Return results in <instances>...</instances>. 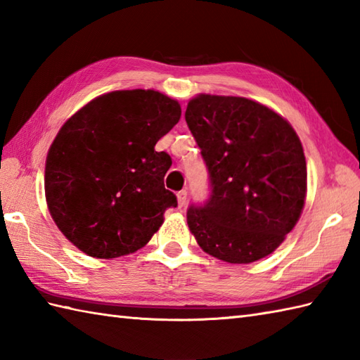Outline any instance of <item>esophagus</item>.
I'll return each instance as SVG.
<instances>
[{
	"label": "esophagus",
	"instance_id": "1",
	"mask_svg": "<svg viewBox=\"0 0 360 360\" xmlns=\"http://www.w3.org/2000/svg\"><path fill=\"white\" fill-rule=\"evenodd\" d=\"M176 198H178L179 207H184L186 202H187V192H186V190H181V192L176 193Z\"/></svg>",
	"mask_w": 360,
	"mask_h": 360
}]
</instances>
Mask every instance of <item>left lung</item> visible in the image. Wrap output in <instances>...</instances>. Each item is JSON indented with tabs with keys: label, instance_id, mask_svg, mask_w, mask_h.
<instances>
[{
	"label": "left lung",
	"instance_id": "8db88e82",
	"mask_svg": "<svg viewBox=\"0 0 360 360\" xmlns=\"http://www.w3.org/2000/svg\"><path fill=\"white\" fill-rule=\"evenodd\" d=\"M186 122L210 174L212 193L190 205V232L209 255L249 264L285 241L307 200V159L289 122L246 97L198 94Z\"/></svg>",
	"mask_w": 360,
	"mask_h": 360
}]
</instances>
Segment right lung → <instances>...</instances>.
<instances>
[{"label": "right lung", "mask_w": 360, "mask_h": 360, "mask_svg": "<svg viewBox=\"0 0 360 360\" xmlns=\"http://www.w3.org/2000/svg\"><path fill=\"white\" fill-rule=\"evenodd\" d=\"M178 101L155 89L96 97L60 128L44 168L53 223L83 254L117 258L139 250L164 223L176 196L172 165L156 142L178 124Z\"/></svg>", "instance_id": "1"}]
</instances>
